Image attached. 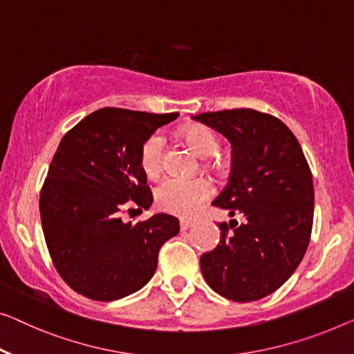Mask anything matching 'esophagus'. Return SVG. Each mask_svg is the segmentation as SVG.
<instances>
[{
  "mask_svg": "<svg viewBox=\"0 0 354 354\" xmlns=\"http://www.w3.org/2000/svg\"><path fill=\"white\" fill-rule=\"evenodd\" d=\"M192 225H194L192 221H189V219H179V229H181L183 232L187 230V229H191Z\"/></svg>",
  "mask_w": 354,
  "mask_h": 354,
  "instance_id": "1",
  "label": "esophagus"
}]
</instances>
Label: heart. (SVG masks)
<instances>
[{"mask_svg":"<svg viewBox=\"0 0 354 354\" xmlns=\"http://www.w3.org/2000/svg\"><path fill=\"white\" fill-rule=\"evenodd\" d=\"M184 138L202 157H213L219 149L216 135L207 127L194 125L184 131ZM163 138L159 133L151 135L140 152V165L147 178H156L162 170ZM214 189L208 179H184L170 176L157 186L156 203L165 213L189 218L202 208V205L213 195Z\"/></svg>","mask_w":354,"mask_h":354,"instance_id":"obj_1","label":"heart"}]
</instances>
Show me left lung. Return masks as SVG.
<instances>
[{"mask_svg":"<svg viewBox=\"0 0 354 354\" xmlns=\"http://www.w3.org/2000/svg\"><path fill=\"white\" fill-rule=\"evenodd\" d=\"M229 140L232 171L213 202L229 211L221 240L200 257L205 281L235 302H252L288 281L307 251L313 178L297 138L281 120L254 109L192 115Z\"/></svg>","mask_w":354,"mask_h":354,"instance_id":"left-lung-1","label":"left lung"}]
</instances>
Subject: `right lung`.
<instances>
[{
    "mask_svg": "<svg viewBox=\"0 0 354 354\" xmlns=\"http://www.w3.org/2000/svg\"><path fill=\"white\" fill-rule=\"evenodd\" d=\"M178 115L103 108L62 138L39 211L52 261L76 292L111 302L140 291L154 275L160 246L178 235L175 216L157 213L136 224L119 218L129 200L149 209L141 146Z\"/></svg>",
    "mask_w": 354,
    "mask_h": 354,
    "instance_id": "right-lung-1",
    "label": "right lung"
}]
</instances>
